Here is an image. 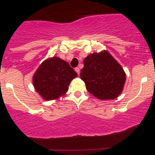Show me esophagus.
<instances>
[{"label": "esophagus", "mask_w": 155, "mask_h": 155, "mask_svg": "<svg viewBox=\"0 0 155 155\" xmlns=\"http://www.w3.org/2000/svg\"><path fill=\"white\" fill-rule=\"evenodd\" d=\"M75 71L78 73V75H79V72H80V69L79 68H75Z\"/></svg>", "instance_id": "34e87169"}]
</instances>
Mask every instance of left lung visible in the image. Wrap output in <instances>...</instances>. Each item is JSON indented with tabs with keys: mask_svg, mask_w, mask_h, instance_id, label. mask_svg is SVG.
<instances>
[{
	"mask_svg": "<svg viewBox=\"0 0 155 155\" xmlns=\"http://www.w3.org/2000/svg\"><path fill=\"white\" fill-rule=\"evenodd\" d=\"M80 77L87 91L100 100L118 97L126 80L122 67L105 50L85 58Z\"/></svg>",
	"mask_w": 155,
	"mask_h": 155,
	"instance_id": "8db88e82",
	"label": "left lung"
}]
</instances>
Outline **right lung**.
Wrapping results in <instances>:
<instances>
[{
  "mask_svg": "<svg viewBox=\"0 0 155 155\" xmlns=\"http://www.w3.org/2000/svg\"><path fill=\"white\" fill-rule=\"evenodd\" d=\"M77 73L60 58L46 59L33 76V85L45 101L55 100L68 92L70 82Z\"/></svg>",
  "mask_w": 155,
  "mask_h": 155,
  "instance_id": "1",
  "label": "right lung"
}]
</instances>
